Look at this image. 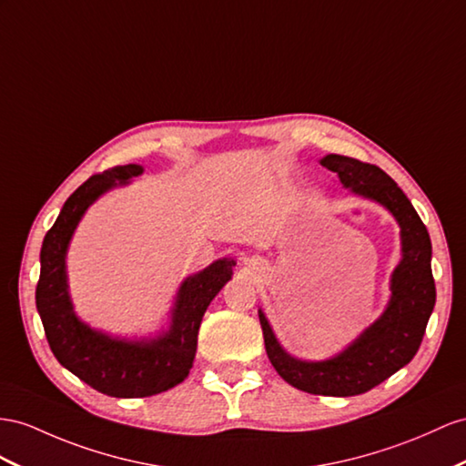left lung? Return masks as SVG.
<instances>
[{
    "mask_svg": "<svg viewBox=\"0 0 466 466\" xmlns=\"http://www.w3.org/2000/svg\"><path fill=\"white\" fill-rule=\"evenodd\" d=\"M320 163L339 173L352 193L381 202L401 226L403 259L393 271L390 307L352 347L327 362L295 360L283 352L261 311L259 323L269 362L288 384L315 396L347 398L376 388L420 350L435 307L431 240L410 198L380 167L344 155H327Z\"/></svg>",
    "mask_w": 466,
    "mask_h": 466,
    "instance_id": "obj_1",
    "label": "left lung"
}]
</instances>
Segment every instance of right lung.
Instances as JSON below:
<instances>
[{"instance_id": "add662e5", "label": "right lung", "mask_w": 466, "mask_h": 466, "mask_svg": "<svg viewBox=\"0 0 466 466\" xmlns=\"http://www.w3.org/2000/svg\"><path fill=\"white\" fill-rule=\"evenodd\" d=\"M139 173L137 165L112 167L92 175L66 198L43 240L41 276L35 289L45 337L56 360L90 388L112 398H147L181 384L195 360L202 315L232 278L234 266L230 259H220L198 276L188 278L178 289L171 330L149 344L112 340L82 325L66 293L68 240L82 214L104 190Z\"/></svg>"}]
</instances>
